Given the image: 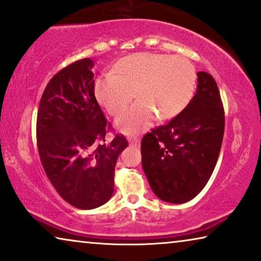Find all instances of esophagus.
Segmentation results:
<instances>
[{"label":"esophagus","instance_id":"34e87169","mask_svg":"<svg viewBox=\"0 0 261 261\" xmlns=\"http://www.w3.org/2000/svg\"><path fill=\"white\" fill-rule=\"evenodd\" d=\"M128 142H129V145H132V146H139V144H140V141L138 140V139H129V140H128Z\"/></svg>","mask_w":261,"mask_h":261}]
</instances>
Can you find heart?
<instances>
[{"label":"heart","mask_w":261,"mask_h":261,"mask_svg":"<svg viewBox=\"0 0 261 261\" xmlns=\"http://www.w3.org/2000/svg\"><path fill=\"white\" fill-rule=\"evenodd\" d=\"M197 72L183 56L140 52L120 59L113 76L95 81L99 105L115 116L127 108L134 95L139 101L119 116L115 126L124 134L147 129L155 117L166 121L183 112L194 97Z\"/></svg>","instance_id":"1"}]
</instances>
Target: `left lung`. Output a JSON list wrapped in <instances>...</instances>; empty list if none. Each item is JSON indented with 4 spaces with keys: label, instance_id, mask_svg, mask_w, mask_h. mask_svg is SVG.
<instances>
[{
    "label": "left lung",
    "instance_id": "8db88e82",
    "mask_svg": "<svg viewBox=\"0 0 261 261\" xmlns=\"http://www.w3.org/2000/svg\"><path fill=\"white\" fill-rule=\"evenodd\" d=\"M196 95L169 123L141 141L142 169L153 192L164 202L185 203L208 183L224 133V110L212 74L197 72Z\"/></svg>",
    "mask_w": 261,
    "mask_h": 261
}]
</instances>
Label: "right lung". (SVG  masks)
Instances as JSON below:
<instances>
[{"label": "right lung", "instance_id": "1", "mask_svg": "<svg viewBox=\"0 0 261 261\" xmlns=\"http://www.w3.org/2000/svg\"><path fill=\"white\" fill-rule=\"evenodd\" d=\"M94 62L77 60L52 77L45 88L37 117V142L49 181L64 201L78 209H95L114 192V172L128 146L109 129L94 92Z\"/></svg>", "mask_w": 261, "mask_h": 261}]
</instances>
